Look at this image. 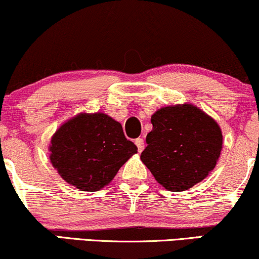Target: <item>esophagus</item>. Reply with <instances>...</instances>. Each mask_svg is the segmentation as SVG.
I'll return each instance as SVG.
<instances>
[{
    "label": "esophagus",
    "instance_id": "obj_1",
    "mask_svg": "<svg viewBox=\"0 0 259 259\" xmlns=\"http://www.w3.org/2000/svg\"><path fill=\"white\" fill-rule=\"evenodd\" d=\"M135 145L137 146V149H139L140 153L145 149V141H143V139H141V137L135 140Z\"/></svg>",
    "mask_w": 259,
    "mask_h": 259
}]
</instances>
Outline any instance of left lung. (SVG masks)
Segmentation results:
<instances>
[{
    "label": "left lung",
    "instance_id": "obj_1",
    "mask_svg": "<svg viewBox=\"0 0 259 259\" xmlns=\"http://www.w3.org/2000/svg\"><path fill=\"white\" fill-rule=\"evenodd\" d=\"M141 160L169 191H185L214 169L222 148L220 126L194 105L162 107L152 116Z\"/></svg>",
    "mask_w": 259,
    "mask_h": 259
}]
</instances>
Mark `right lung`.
<instances>
[{
	"label": "right lung",
	"mask_w": 259,
	"mask_h": 259,
	"mask_svg": "<svg viewBox=\"0 0 259 259\" xmlns=\"http://www.w3.org/2000/svg\"><path fill=\"white\" fill-rule=\"evenodd\" d=\"M50 160L65 182L82 191H97L114 178L137 147L120 123L104 113H81L52 136Z\"/></svg>",
	"instance_id": "add662e5"
}]
</instances>
